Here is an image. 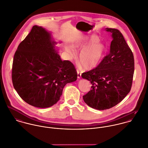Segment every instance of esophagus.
<instances>
[{"label": "esophagus", "mask_w": 148, "mask_h": 148, "mask_svg": "<svg viewBox=\"0 0 148 148\" xmlns=\"http://www.w3.org/2000/svg\"><path fill=\"white\" fill-rule=\"evenodd\" d=\"M77 77H78V79H80L82 76V73L79 69H77Z\"/></svg>", "instance_id": "obj_1"}]
</instances>
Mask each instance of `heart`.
Instances as JSON below:
<instances>
[{
    "mask_svg": "<svg viewBox=\"0 0 148 148\" xmlns=\"http://www.w3.org/2000/svg\"><path fill=\"white\" fill-rule=\"evenodd\" d=\"M97 42V37L93 36L89 38H86L82 42L75 44V49L82 50L79 55V61L84 68H93L101 62L104 53L105 48L102 44ZM65 49L71 57L76 56V52L72 47L67 46Z\"/></svg>",
    "mask_w": 148,
    "mask_h": 148,
    "instance_id": "heart-1",
    "label": "heart"
}]
</instances>
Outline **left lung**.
<instances>
[{
    "mask_svg": "<svg viewBox=\"0 0 148 148\" xmlns=\"http://www.w3.org/2000/svg\"><path fill=\"white\" fill-rule=\"evenodd\" d=\"M106 29L113 38L109 53L97 66L82 75L92 84L83 100L98 110L111 108L125 97L131 89L134 71L133 52L121 32L114 28Z\"/></svg>",
    "mask_w": 148,
    "mask_h": 148,
    "instance_id": "left-lung-1",
    "label": "left lung"
}]
</instances>
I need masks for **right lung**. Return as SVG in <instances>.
Here are the masks:
<instances>
[{"label": "right lung", "instance_id": "add662e5", "mask_svg": "<svg viewBox=\"0 0 148 148\" xmlns=\"http://www.w3.org/2000/svg\"><path fill=\"white\" fill-rule=\"evenodd\" d=\"M55 44L50 33L34 25L15 53L12 84L19 96L31 106H53L60 100L64 86L77 80L74 65L62 60Z\"/></svg>", "mask_w": 148, "mask_h": 148}]
</instances>
